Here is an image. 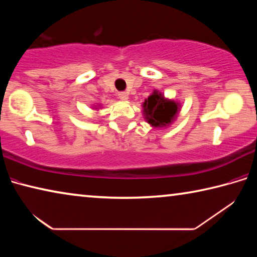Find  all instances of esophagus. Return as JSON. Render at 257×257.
Wrapping results in <instances>:
<instances>
[{
    "label": "esophagus",
    "instance_id": "esophagus-1",
    "mask_svg": "<svg viewBox=\"0 0 257 257\" xmlns=\"http://www.w3.org/2000/svg\"><path fill=\"white\" fill-rule=\"evenodd\" d=\"M118 96H119V98L121 99V101H123V102H127L128 99H129V95H128V93H125V92L119 93Z\"/></svg>",
    "mask_w": 257,
    "mask_h": 257
}]
</instances>
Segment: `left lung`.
I'll return each mask as SVG.
<instances>
[{
	"label": "left lung",
	"mask_w": 257,
	"mask_h": 257,
	"mask_svg": "<svg viewBox=\"0 0 257 257\" xmlns=\"http://www.w3.org/2000/svg\"><path fill=\"white\" fill-rule=\"evenodd\" d=\"M143 115L147 123L155 129H167L175 122L181 110L180 102L165 97L162 92L154 89L142 104Z\"/></svg>",
	"instance_id": "left-lung-1"
}]
</instances>
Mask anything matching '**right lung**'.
<instances>
[{
    "label": "right lung",
    "instance_id": "right-lung-1",
    "mask_svg": "<svg viewBox=\"0 0 257 257\" xmlns=\"http://www.w3.org/2000/svg\"><path fill=\"white\" fill-rule=\"evenodd\" d=\"M94 110H96V111H98V110H99V105H96V106H94Z\"/></svg>",
    "mask_w": 257,
    "mask_h": 257
}]
</instances>
